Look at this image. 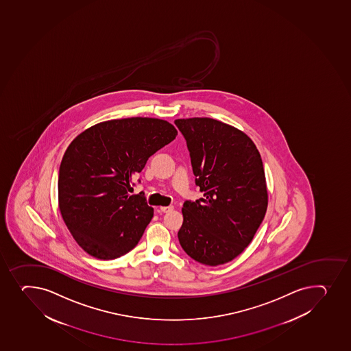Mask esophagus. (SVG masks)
Returning a JSON list of instances; mask_svg holds the SVG:
<instances>
[{
  "label": "esophagus",
  "mask_w": 351,
  "mask_h": 351,
  "mask_svg": "<svg viewBox=\"0 0 351 351\" xmlns=\"http://www.w3.org/2000/svg\"><path fill=\"white\" fill-rule=\"evenodd\" d=\"M173 206H162L160 207V210L162 212V213H168V212H170V210H173Z\"/></svg>",
  "instance_id": "esophagus-1"
}]
</instances>
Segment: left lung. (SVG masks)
Masks as SVG:
<instances>
[{"label":"left lung","mask_w":351,"mask_h":351,"mask_svg":"<svg viewBox=\"0 0 351 351\" xmlns=\"http://www.w3.org/2000/svg\"><path fill=\"white\" fill-rule=\"evenodd\" d=\"M204 198L183 204L178 232L193 261L217 266L249 245L267 210L264 166L244 132L208 117L176 119Z\"/></svg>","instance_id":"left-lung-1"}]
</instances>
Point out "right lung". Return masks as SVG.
I'll use <instances>...</instances> for the list:
<instances>
[{"label": "right lung", "mask_w": 351, "mask_h": 351, "mask_svg": "<svg viewBox=\"0 0 351 351\" xmlns=\"http://www.w3.org/2000/svg\"><path fill=\"white\" fill-rule=\"evenodd\" d=\"M176 136L163 119H112L84 131L66 148L58 171V206L88 254L110 261L137 245L154 210L144 191L129 195L132 178Z\"/></svg>", "instance_id": "obj_1"}]
</instances>
